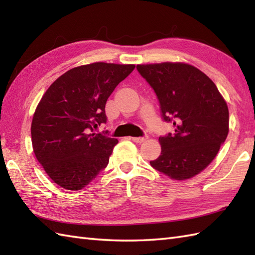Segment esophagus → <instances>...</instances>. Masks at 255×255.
Masks as SVG:
<instances>
[{
  "instance_id": "esophagus-1",
  "label": "esophagus",
  "mask_w": 255,
  "mask_h": 255,
  "mask_svg": "<svg viewBox=\"0 0 255 255\" xmlns=\"http://www.w3.org/2000/svg\"><path fill=\"white\" fill-rule=\"evenodd\" d=\"M133 142H137V143H141V142H143L145 139H147V137H131L130 138Z\"/></svg>"
}]
</instances>
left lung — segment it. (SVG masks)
<instances>
[{
	"label": "left lung",
	"instance_id": "8db88e82",
	"mask_svg": "<svg viewBox=\"0 0 255 255\" xmlns=\"http://www.w3.org/2000/svg\"><path fill=\"white\" fill-rule=\"evenodd\" d=\"M137 70L158 97L162 119L174 126V132L160 136L161 154L151 166L173 180L195 176L228 136L227 103L213 81L189 64H140Z\"/></svg>",
	"mask_w": 255,
	"mask_h": 255
}]
</instances>
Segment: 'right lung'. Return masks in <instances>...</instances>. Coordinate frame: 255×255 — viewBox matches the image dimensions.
Instances as JSON below:
<instances>
[{
	"instance_id": "obj_1",
	"label": "right lung",
	"mask_w": 255,
	"mask_h": 255,
	"mask_svg": "<svg viewBox=\"0 0 255 255\" xmlns=\"http://www.w3.org/2000/svg\"><path fill=\"white\" fill-rule=\"evenodd\" d=\"M133 69L105 62L73 68L41 97L31 123L32 149L59 186L79 191L107 166L118 140L95 129L106 124L107 99Z\"/></svg>"
}]
</instances>
